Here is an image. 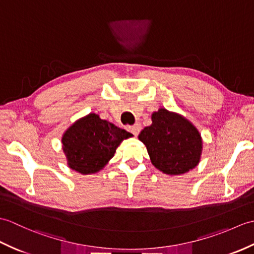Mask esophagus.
Instances as JSON below:
<instances>
[{
	"mask_svg": "<svg viewBox=\"0 0 254 254\" xmlns=\"http://www.w3.org/2000/svg\"><path fill=\"white\" fill-rule=\"evenodd\" d=\"M141 130H142V127H141V124H139V123L134 124V126H132V127H127V131H130L131 133H133L135 136L138 135V133L141 132Z\"/></svg>",
	"mask_w": 254,
	"mask_h": 254,
	"instance_id": "esophagus-1",
	"label": "esophagus"
}]
</instances>
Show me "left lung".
<instances>
[{"label": "left lung", "instance_id": "obj_1", "mask_svg": "<svg viewBox=\"0 0 254 254\" xmlns=\"http://www.w3.org/2000/svg\"><path fill=\"white\" fill-rule=\"evenodd\" d=\"M138 139L155 168L168 176L187 174L201 161V133L186 117L165 108L152 113V124L144 127Z\"/></svg>", "mask_w": 254, "mask_h": 254}]
</instances>
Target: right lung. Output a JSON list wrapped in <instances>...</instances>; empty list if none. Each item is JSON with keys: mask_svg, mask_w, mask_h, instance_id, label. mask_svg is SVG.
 Instances as JSON below:
<instances>
[{"mask_svg": "<svg viewBox=\"0 0 254 254\" xmlns=\"http://www.w3.org/2000/svg\"><path fill=\"white\" fill-rule=\"evenodd\" d=\"M132 134L90 112L69 126L62 135V149L68 168L94 175L105 168L119 145Z\"/></svg>", "mask_w": 254, "mask_h": 254, "instance_id": "add662e5", "label": "right lung"}]
</instances>
